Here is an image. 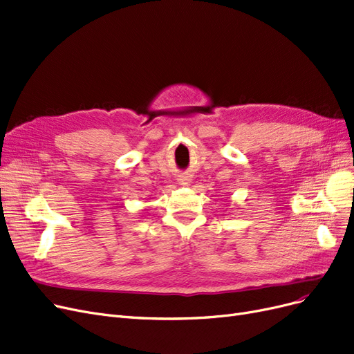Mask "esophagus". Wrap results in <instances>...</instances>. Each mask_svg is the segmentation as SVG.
I'll list each match as a JSON object with an SVG mask.
<instances>
[{"label":"esophagus","instance_id":"obj_1","mask_svg":"<svg viewBox=\"0 0 354 354\" xmlns=\"http://www.w3.org/2000/svg\"><path fill=\"white\" fill-rule=\"evenodd\" d=\"M179 184L180 185H189V182H191V178L189 176H187V175H182V176H179Z\"/></svg>","mask_w":354,"mask_h":354}]
</instances>
